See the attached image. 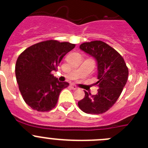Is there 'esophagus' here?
Wrapping results in <instances>:
<instances>
[{"instance_id": "1", "label": "esophagus", "mask_w": 148, "mask_h": 148, "mask_svg": "<svg viewBox=\"0 0 148 148\" xmlns=\"http://www.w3.org/2000/svg\"><path fill=\"white\" fill-rule=\"evenodd\" d=\"M70 87H71V88L73 89V90H78V87H77V86H75V84H72L71 85H70Z\"/></svg>"}]
</instances>
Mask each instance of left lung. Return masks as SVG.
Wrapping results in <instances>:
<instances>
[{"label": "left lung", "instance_id": "left-lung-1", "mask_svg": "<svg viewBox=\"0 0 148 148\" xmlns=\"http://www.w3.org/2000/svg\"><path fill=\"white\" fill-rule=\"evenodd\" d=\"M81 50L92 57L97 63L99 87L96 95H91L84 91L85 96L78 105L88 114H100L116 103L122 92L128 78V69L121 55L101 40L81 44Z\"/></svg>", "mask_w": 148, "mask_h": 148}]
</instances>
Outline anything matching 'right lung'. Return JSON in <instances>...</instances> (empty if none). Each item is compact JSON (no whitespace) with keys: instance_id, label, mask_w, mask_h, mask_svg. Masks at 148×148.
Listing matches in <instances>:
<instances>
[{"instance_id":"1","label":"right lung","mask_w":148,"mask_h":148,"mask_svg":"<svg viewBox=\"0 0 148 148\" xmlns=\"http://www.w3.org/2000/svg\"><path fill=\"white\" fill-rule=\"evenodd\" d=\"M75 44L46 40L31 46L18 56L15 75L23 100L39 112L51 110L57 104L61 90L69 83L61 82L51 74L63 57Z\"/></svg>"}]
</instances>
